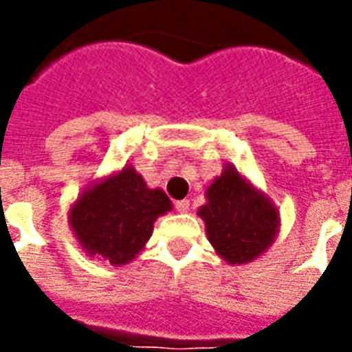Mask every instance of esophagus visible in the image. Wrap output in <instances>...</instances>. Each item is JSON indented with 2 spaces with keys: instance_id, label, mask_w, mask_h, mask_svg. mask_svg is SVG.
<instances>
[{
  "instance_id": "obj_1",
  "label": "esophagus",
  "mask_w": 352,
  "mask_h": 352,
  "mask_svg": "<svg viewBox=\"0 0 352 352\" xmlns=\"http://www.w3.org/2000/svg\"><path fill=\"white\" fill-rule=\"evenodd\" d=\"M175 209L179 213H188V209H190V201L188 199H179L175 204Z\"/></svg>"
}]
</instances>
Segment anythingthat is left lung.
<instances>
[{"label":"left lung","instance_id":"left-lung-1","mask_svg":"<svg viewBox=\"0 0 352 352\" xmlns=\"http://www.w3.org/2000/svg\"><path fill=\"white\" fill-rule=\"evenodd\" d=\"M206 199L198 217L206 222L209 243L226 264L260 258L279 236L277 206L232 164H224L221 175L209 183Z\"/></svg>","mask_w":352,"mask_h":352}]
</instances>
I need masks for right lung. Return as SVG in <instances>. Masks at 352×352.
<instances>
[{
    "mask_svg": "<svg viewBox=\"0 0 352 352\" xmlns=\"http://www.w3.org/2000/svg\"><path fill=\"white\" fill-rule=\"evenodd\" d=\"M173 206L162 188H148L131 164L96 179L69 206V228L88 258L115 267L145 249L154 222Z\"/></svg>",
    "mask_w": 352,
    "mask_h": 352,
    "instance_id": "1",
    "label": "right lung"
}]
</instances>
